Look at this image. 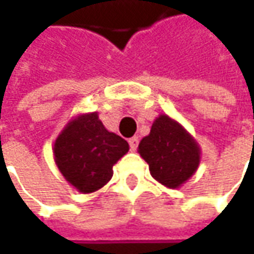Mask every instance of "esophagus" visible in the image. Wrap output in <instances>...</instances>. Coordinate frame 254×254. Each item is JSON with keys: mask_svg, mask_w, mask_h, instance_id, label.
I'll return each mask as SVG.
<instances>
[{"mask_svg": "<svg viewBox=\"0 0 254 254\" xmlns=\"http://www.w3.org/2000/svg\"><path fill=\"white\" fill-rule=\"evenodd\" d=\"M128 144H130L132 151L137 150V147H138V137H131V138L128 140Z\"/></svg>", "mask_w": 254, "mask_h": 254, "instance_id": "1", "label": "esophagus"}]
</instances>
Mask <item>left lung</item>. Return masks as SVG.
<instances>
[{
	"label": "left lung",
	"mask_w": 254,
	"mask_h": 254,
	"mask_svg": "<svg viewBox=\"0 0 254 254\" xmlns=\"http://www.w3.org/2000/svg\"><path fill=\"white\" fill-rule=\"evenodd\" d=\"M151 175L168 188H177L199 165V148L193 138L168 116H160L138 145Z\"/></svg>",
	"instance_id": "1"
}]
</instances>
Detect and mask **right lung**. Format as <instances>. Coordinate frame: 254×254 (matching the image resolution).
Segmentation results:
<instances>
[{"mask_svg":"<svg viewBox=\"0 0 254 254\" xmlns=\"http://www.w3.org/2000/svg\"><path fill=\"white\" fill-rule=\"evenodd\" d=\"M128 151V142L107 131L97 114L70 122L55 142V160L66 181L83 193L100 190L113 177V165Z\"/></svg>","mask_w":254,"mask_h":254,"instance_id":"obj_1","label":"right lung"}]
</instances>
